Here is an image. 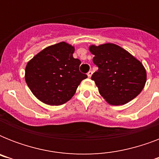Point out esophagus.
Segmentation results:
<instances>
[{"mask_svg":"<svg viewBox=\"0 0 159 159\" xmlns=\"http://www.w3.org/2000/svg\"><path fill=\"white\" fill-rule=\"evenodd\" d=\"M92 71H89V72H87V76H88V77H92Z\"/></svg>","mask_w":159,"mask_h":159,"instance_id":"34e87169","label":"esophagus"}]
</instances>
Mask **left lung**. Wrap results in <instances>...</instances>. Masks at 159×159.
Wrapping results in <instances>:
<instances>
[{"label":"left lung","instance_id":"left-lung-1","mask_svg":"<svg viewBox=\"0 0 159 159\" xmlns=\"http://www.w3.org/2000/svg\"><path fill=\"white\" fill-rule=\"evenodd\" d=\"M93 62L98 70L92 76L100 94L111 105H124L135 98L146 82L143 64L114 43L92 45Z\"/></svg>","mask_w":159,"mask_h":159}]
</instances>
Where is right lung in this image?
<instances>
[{
    "instance_id": "1",
    "label": "right lung",
    "mask_w": 159,
    "mask_h": 159,
    "mask_svg": "<svg viewBox=\"0 0 159 159\" xmlns=\"http://www.w3.org/2000/svg\"><path fill=\"white\" fill-rule=\"evenodd\" d=\"M74 48L65 42L49 46L27 63L25 82L41 102L59 106L69 101L87 75L79 71L81 61L74 58Z\"/></svg>"
}]
</instances>
